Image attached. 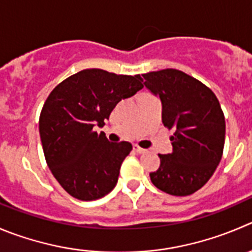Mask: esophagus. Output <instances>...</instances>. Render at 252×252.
Segmentation results:
<instances>
[{
	"label": "esophagus",
	"instance_id": "obj_1",
	"mask_svg": "<svg viewBox=\"0 0 252 252\" xmlns=\"http://www.w3.org/2000/svg\"><path fill=\"white\" fill-rule=\"evenodd\" d=\"M133 151H135L136 153H145L146 150H143V148L138 147V146H133Z\"/></svg>",
	"mask_w": 252,
	"mask_h": 252
}]
</instances>
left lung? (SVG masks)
Returning a JSON list of instances; mask_svg holds the SVG:
<instances>
[{
  "label": "left lung",
  "instance_id": "left-lung-1",
  "mask_svg": "<svg viewBox=\"0 0 252 252\" xmlns=\"http://www.w3.org/2000/svg\"><path fill=\"white\" fill-rule=\"evenodd\" d=\"M162 104V122L174 133L173 152L159 155L151 181L171 195H190L219 166L225 142V119L219 100L208 86L177 69L138 75Z\"/></svg>",
  "mask_w": 252,
  "mask_h": 252
}]
</instances>
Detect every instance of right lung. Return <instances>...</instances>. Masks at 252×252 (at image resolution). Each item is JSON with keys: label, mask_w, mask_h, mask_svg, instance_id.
I'll use <instances>...</instances> for the list:
<instances>
[{"label": "right lung", "mask_w": 252, "mask_h": 252, "mask_svg": "<svg viewBox=\"0 0 252 252\" xmlns=\"http://www.w3.org/2000/svg\"><path fill=\"white\" fill-rule=\"evenodd\" d=\"M142 88L138 75L85 69L62 81L45 100L39 117L45 160L71 196L96 200L115 188L132 145L111 143L94 127H102L114 107Z\"/></svg>", "instance_id": "right-lung-1"}]
</instances>
